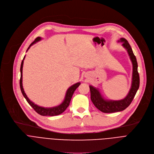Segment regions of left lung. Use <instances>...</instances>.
I'll use <instances>...</instances> for the list:
<instances>
[{
    "label": "left lung",
    "mask_w": 154,
    "mask_h": 154,
    "mask_svg": "<svg viewBox=\"0 0 154 154\" xmlns=\"http://www.w3.org/2000/svg\"><path fill=\"white\" fill-rule=\"evenodd\" d=\"M118 42H122V45L127 51L133 64V77L131 88L125 98L119 100H106L101 95L98 89L89 86L91 91V99L95 107L103 113H114L121 112L126 109L133 101L139 87V75L137 72V63L136 58L128 41L121 38Z\"/></svg>",
    "instance_id": "obj_1"
}]
</instances>
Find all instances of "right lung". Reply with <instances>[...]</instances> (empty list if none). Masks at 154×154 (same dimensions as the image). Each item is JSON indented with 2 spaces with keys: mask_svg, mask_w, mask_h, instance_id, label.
Segmentation results:
<instances>
[{
  "mask_svg": "<svg viewBox=\"0 0 154 154\" xmlns=\"http://www.w3.org/2000/svg\"><path fill=\"white\" fill-rule=\"evenodd\" d=\"M41 40V38L40 37H38L37 38L35 39V40L34 41V42H32L30 45L29 46V47L28 48L26 52L28 51V49L30 48V47L33 45L34 44H35L36 42L39 41ZM25 56L23 58V60L21 62V66H20V72H21V77H20V89L22 92V94L24 96V97L26 99V101L28 102V103L32 107V109L36 111L38 113H39V115H42V116H55V115H58L61 113H62L66 109V108L68 107L69 105V102L71 101V99H72L73 94L75 92V91L76 89V88L80 85V82H77V83L72 85V86H70L66 93L65 95V99L63 100V102L58 106H56V107H51V108H45V107H40V106H38L36 104H34V103H33L32 102H31L29 98L27 97L26 94H25L24 89H23V83H22V77H23V62H24Z\"/></svg>",
  "mask_w": 154,
  "mask_h": 154,
  "instance_id": "add662e5",
  "label": "right lung"
}]
</instances>
